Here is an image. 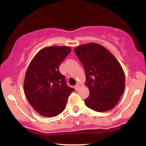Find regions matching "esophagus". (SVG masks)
<instances>
[{
    "label": "esophagus",
    "instance_id": "esophagus-1",
    "mask_svg": "<svg viewBox=\"0 0 146 146\" xmlns=\"http://www.w3.org/2000/svg\"><path fill=\"white\" fill-rule=\"evenodd\" d=\"M80 84H79V83H78L76 85H75L74 88H75V90H78L79 88H80Z\"/></svg>",
    "mask_w": 146,
    "mask_h": 146
}]
</instances>
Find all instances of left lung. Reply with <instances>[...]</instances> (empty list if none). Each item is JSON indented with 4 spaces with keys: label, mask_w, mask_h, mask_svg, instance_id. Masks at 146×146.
<instances>
[{
    "label": "left lung",
    "mask_w": 146,
    "mask_h": 146,
    "mask_svg": "<svg viewBox=\"0 0 146 146\" xmlns=\"http://www.w3.org/2000/svg\"><path fill=\"white\" fill-rule=\"evenodd\" d=\"M86 74L90 94L86 106L97 112L111 110L125 89V74L115 56L102 45L88 43L75 48Z\"/></svg>",
    "instance_id": "obj_1"
}]
</instances>
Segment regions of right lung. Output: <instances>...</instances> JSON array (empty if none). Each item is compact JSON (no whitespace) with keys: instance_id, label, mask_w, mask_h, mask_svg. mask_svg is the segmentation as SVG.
<instances>
[{"instance_id":"1","label":"right lung","mask_w":146,"mask_h":146,"mask_svg":"<svg viewBox=\"0 0 146 146\" xmlns=\"http://www.w3.org/2000/svg\"><path fill=\"white\" fill-rule=\"evenodd\" d=\"M71 51L68 46H47L37 53L28 66L24 81L25 95L42 116L60 115L74 91L59 71L60 64Z\"/></svg>"}]
</instances>
